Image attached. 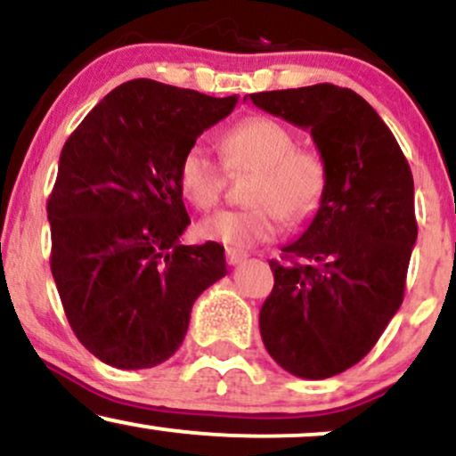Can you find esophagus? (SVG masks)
I'll return each instance as SVG.
<instances>
[{
  "label": "esophagus",
  "mask_w": 456,
  "mask_h": 456,
  "mask_svg": "<svg viewBox=\"0 0 456 456\" xmlns=\"http://www.w3.org/2000/svg\"><path fill=\"white\" fill-rule=\"evenodd\" d=\"M224 256H227V263L229 265H238V263H242L246 256L244 250H238V248H227V252H224Z\"/></svg>",
  "instance_id": "34e87169"
}]
</instances>
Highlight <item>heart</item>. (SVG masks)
I'll list each match as a JSON object with an SVG mask.
<instances>
[{
	"label": "heart",
	"instance_id": "b5f03b06",
	"mask_svg": "<svg viewBox=\"0 0 456 456\" xmlns=\"http://www.w3.org/2000/svg\"><path fill=\"white\" fill-rule=\"evenodd\" d=\"M224 163L204 144H191L178 163V189L197 210H214L227 186L232 169H256L250 189L255 204L224 210L200 224L201 238L235 248L267 242L289 223H301L316 210L325 195L327 169L316 152L297 148L293 131L267 117H250L224 131Z\"/></svg>",
	"mask_w": 456,
	"mask_h": 456
}]
</instances>
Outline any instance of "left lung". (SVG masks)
Here are the masks:
<instances>
[{
  "label": "left lung",
  "mask_w": 456,
  "mask_h": 456,
  "mask_svg": "<svg viewBox=\"0 0 456 456\" xmlns=\"http://www.w3.org/2000/svg\"><path fill=\"white\" fill-rule=\"evenodd\" d=\"M252 103L308 129L327 169L321 206L299 240L270 261L259 314L267 353L289 374L322 380L376 346L403 301L419 235L414 180L374 108L336 85L252 93Z\"/></svg>",
  "instance_id": "8db88e82"
}]
</instances>
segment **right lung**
Returning a JSON list of instances; mask_svg holds the SVG:
<instances>
[{
  "label": "right lung",
  "mask_w": 456,
  "mask_h": 456,
  "mask_svg": "<svg viewBox=\"0 0 456 456\" xmlns=\"http://www.w3.org/2000/svg\"><path fill=\"white\" fill-rule=\"evenodd\" d=\"M235 103L129 80L65 142L46 204L51 270L71 331L103 363L146 370L167 361L195 299L227 273L221 244H180L191 218L178 163Z\"/></svg>",
  "instance_id": "add662e5"
}]
</instances>
